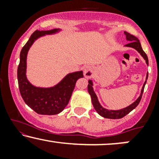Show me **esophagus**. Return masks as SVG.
<instances>
[{"instance_id": "esophagus-1", "label": "esophagus", "mask_w": 159, "mask_h": 159, "mask_svg": "<svg viewBox=\"0 0 159 159\" xmlns=\"http://www.w3.org/2000/svg\"><path fill=\"white\" fill-rule=\"evenodd\" d=\"M94 74V67L92 66L87 65L84 67V75L87 78H92L93 75Z\"/></svg>"}]
</instances>
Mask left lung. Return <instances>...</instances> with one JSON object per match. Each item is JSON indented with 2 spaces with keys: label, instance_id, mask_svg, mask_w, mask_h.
Instances as JSON below:
<instances>
[{
  "label": "left lung",
  "instance_id": "8db88e82",
  "mask_svg": "<svg viewBox=\"0 0 159 159\" xmlns=\"http://www.w3.org/2000/svg\"><path fill=\"white\" fill-rule=\"evenodd\" d=\"M125 36H126V39L129 40V41H131L130 43H129L128 44L125 45V46L127 47H131V48H133L134 49H136L138 52L141 54V56L144 58V60L146 61V63L147 64H149V61H148V57H147V55L146 54V53L143 52V50L142 49L141 45H140V41L138 40V38L136 36L132 35L129 33L128 32H125ZM148 78V73L147 74V78H146V81L144 82L143 87H142L141 90V93H140V95L139 97L138 98V99L134 102V103H132V105H130L129 106H128L125 108L121 109V110H118V111H112V110H107V109L104 108V107L100 105L99 102L98 101L97 96H96V93H94L93 89V83L92 81H89V84L87 86V88H88V92L90 93V96H91V100H92V103L93 105L95 110L98 112V114L99 115H101L102 116L105 118H108V119H121V118L124 117L125 115H127L129 113H130L133 109H134L135 107L138 106V104H139L140 99L142 98V95H143V90H144V87H145L146 83H147V80Z\"/></svg>",
  "mask_w": 159,
  "mask_h": 159
}]
</instances>
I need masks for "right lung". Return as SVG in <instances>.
<instances>
[{
    "instance_id": "right-lung-1",
    "label": "right lung",
    "mask_w": 159,
    "mask_h": 159,
    "mask_svg": "<svg viewBox=\"0 0 159 159\" xmlns=\"http://www.w3.org/2000/svg\"><path fill=\"white\" fill-rule=\"evenodd\" d=\"M58 29L36 30L24 45L20 53V62L17 76L20 93L25 102L35 112L43 115H54L61 113L68 105L78 78H83V72L67 75L58 84L50 88H40L33 86L26 78V60L29 48L34 42L45 34L57 32Z\"/></svg>"
}]
</instances>
